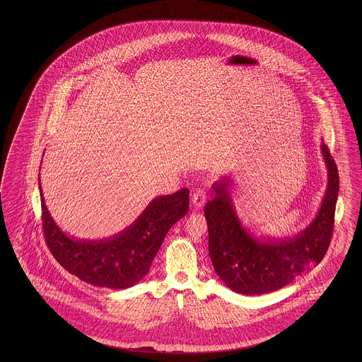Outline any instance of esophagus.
<instances>
[{
  "mask_svg": "<svg viewBox=\"0 0 362 362\" xmlns=\"http://www.w3.org/2000/svg\"><path fill=\"white\" fill-rule=\"evenodd\" d=\"M206 203V192L203 189H195L192 197H191V204L194 209H202Z\"/></svg>",
  "mask_w": 362,
  "mask_h": 362,
  "instance_id": "1",
  "label": "esophagus"
}]
</instances>
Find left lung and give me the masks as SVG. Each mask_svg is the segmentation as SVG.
<instances>
[{
  "label": "left lung",
  "instance_id": "1",
  "mask_svg": "<svg viewBox=\"0 0 362 362\" xmlns=\"http://www.w3.org/2000/svg\"><path fill=\"white\" fill-rule=\"evenodd\" d=\"M321 155L328 176L325 195L315 219L293 236L255 233L238 215L230 176H221L212 185L214 199L204 209L209 257L220 280L230 291L245 296L271 293L324 259L333 232L340 179L337 165L324 142Z\"/></svg>",
  "mask_w": 362,
  "mask_h": 362
}]
</instances>
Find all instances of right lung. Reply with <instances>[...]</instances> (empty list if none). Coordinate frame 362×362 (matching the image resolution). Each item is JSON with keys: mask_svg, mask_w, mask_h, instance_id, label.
<instances>
[{"mask_svg": "<svg viewBox=\"0 0 362 362\" xmlns=\"http://www.w3.org/2000/svg\"><path fill=\"white\" fill-rule=\"evenodd\" d=\"M45 239L55 260L88 284L127 289L148 274L165 236L188 211V188L153 199L129 227L106 239H79L59 228L45 203L41 179Z\"/></svg>", "mask_w": 362, "mask_h": 362, "instance_id": "right-lung-1", "label": "right lung"}]
</instances>
